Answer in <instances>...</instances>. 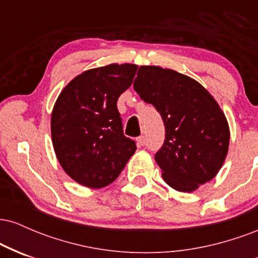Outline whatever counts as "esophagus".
I'll return each instance as SVG.
<instances>
[{"label":"esophagus","instance_id":"1","mask_svg":"<svg viewBox=\"0 0 258 258\" xmlns=\"http://www.w3.org/2000/svg\"><path fill=\"white\" fill-rule=\"evenodd\" d=\"M137 142L139 146H144V144H146V137H144V136H141V137L137 138Z\"/></svg>","mask_w":258,"mask_h":258}]
</instances>
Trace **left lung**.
<instances>
[{
    "instance_id": "8db88e82",
    "label": "left lung",
    "mask_w": 258,
    "mask_h": 258,
    "mask_svg": "<svg viewBox=\"0 0 258 258\" xmlns=\"http://www.w3.org/2000/svg\"><path fill=\"white\" fill-rule=\"evenodd\" d=\"M133 88L164 121L166 135L155 161L165 182L190 193L214 178L226 160L230 135L209 91L189 76L155 65L139 67Z\"/></svg>"
}]
</instances>
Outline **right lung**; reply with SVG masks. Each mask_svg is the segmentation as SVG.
<instances>
[{
  "label": "right lung",
  "mask_w": 258,
  "mask_h": 258,
  "mask_svg": "<svg viewBox=\"0 0 258 258\" xmlns=\"http://www.w3.org/2000/svg\"><path fill=\"white\" fill-rule=\"evenodd\" d=\"M136 72L135 64L86 70L59 94L51 117L52 143L60 166L79 184L109 185L137 149L123 136L116 106Z\"/></svg>",
  "instance_id": "1"
}]
</instances>
